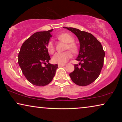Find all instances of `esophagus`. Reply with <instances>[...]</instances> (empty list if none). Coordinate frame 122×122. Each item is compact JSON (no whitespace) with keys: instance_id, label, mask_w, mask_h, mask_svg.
Segmentation results:
<instances>
[{"instance_id":"obj_1","label":"esophagus","mask_w":122,"mask_h":122,"mask_svg":"<svg viewBox=\"0 0 122 122\" xmlns=\"http://www.w3.org/2000/svg\"><path fill=\"white\" fill-rule=\"evenodd\" d=\"M64 66L65 64H58V66H59V67H61V66Z\"/></svg>"}]
</instances>
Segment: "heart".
<instances>
[{"label": "heart", "mask_w": 122, "mask_h": 122, "mask_svg": "<svg viewBox=\"0 0 122 122\" xmlns=\"http://www.w3.org/2000/svg\"><path fill=\"white\" fill-rule=\"evenodd\" d=\"M58 39L60 41L67 43L66 49H69L71 52L76 53L77 51V46L74 42V38L71 35L68 33H61L58 35ZM48 50L50 53H53L54 51V44L51 41H50L48 44ZM71 54L69 51H66L64 53H56L52 58V61L54 63L59 64H64L66 61L71 58Z\"/></svg>", "instance_id": "obj_1"}]
</instances>
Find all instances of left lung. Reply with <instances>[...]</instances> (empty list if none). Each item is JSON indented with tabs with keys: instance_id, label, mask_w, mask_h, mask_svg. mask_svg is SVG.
Here are the masks:
<instances>
[{
	"instance_id": "left-lung-1",
	"label": "left lung",
	"mask_w": 122,
	"mask_h": 122,
	"mask_svg": "<svg viewBox=\"0 0 122 122\" xmlns=\"http://www.w3.org/2000/svg\"><path fill=\"white\" fill-rule=\"evenodd\" d=\"M77 36L80 49L74 65V71L69 74L71 81L79 86H88L97 79L104 63L105 53L101 43L91 33L73 28L63 27Z\"/></svg>"
}]
</instances>
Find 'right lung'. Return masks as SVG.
I'll return each mask as SVG.
<instances>
[{
  "label": "right lung",
  "mask_w": 122,
  "mask_h": 122,
  "mask_svg": "<svg viewBox=\"0 0 122 122\" xmlns=\"http://www.w3.org/2000/svg\"><path fill=\"white\" fill-rule=\"evenodd\" d=\"M52 31L34 33L23 43L18 54V63L23 74L34 86H45L51 83L58 68V64L49 63L51 57L47 46ZM46 62V66H42Z\"/></svg>",
  "instance_id": "obj_1"
}]
</instances>
